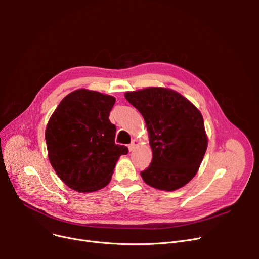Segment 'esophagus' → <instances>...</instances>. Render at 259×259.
I'll list each match as a JSON object with an SVG mask.
<instances>
[{"label": "esophagus", "instance_id": "obj_1", "mask_svg": "<svg viewBox=\"0 0 259 259\" xmlns=\"http://www.w3.org/2000/svg\"><path fill=\"white\" fill-rule=\"evenodd\" d=\"M139 144H140V141H138V140H133V141L131 142V144L128 146L129 150H130V151H133L134 149H135V147H137Z\"/></svg>", "mask_w": 259, "mask_h": 259}]
</instances>
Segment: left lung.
<instances>
[{
    "label": "left lung",
    "instance_id": "obj_1",
    "mask_svg": "<svg viewBox=\"0 0 259 259\" xmlns=\"http://www.w3.org/2000/svg\"><path fill=\"white\" fill-rule=\"evenodd\" d=\"M126 100L143 115L152 149L144 182L174 191L191 181L205 156L208 138L198 109L179 92L150 87L126 92Z\"/></svg>",
    "mask_w": 259,
    "mask_h": 259
}]
</instances>
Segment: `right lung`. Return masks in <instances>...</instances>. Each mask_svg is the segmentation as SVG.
I'll list each match as a JSON object with an SVG mask.
<instances>
[{
  "instance_id": "1",
  "label": "right lung",
  "mask_w": 259,
  "mask_h": 259,
  "mask_svg": "<svg viewBox=\"0 0 259 259\" xmlns=\"http://www.w3.org/2000/svg\"><path fill=\"white\" fill-rule=\"evenodd\" d=\"M115 98L77 89L61 101L46 127L48 158L69 188L90 193L111 181L116 161L128 153L115 144L116 128L109 120Z\"/></svg>"
}]
</instances>
